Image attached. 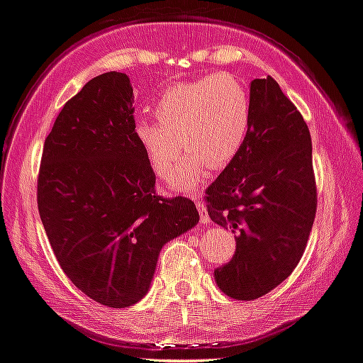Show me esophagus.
Listing matches in <instances>:
<instances>
[{
	"instance_id": "34e87169",
	"label": "esophagus",
	"mask_w": 363,
	"mask_h": 363,
	"mask_svg": "<svg viewBox=\"0 0 363 363\" xmlns=\"http://www.w3.org/2000/svg\"><path fill=\"white\" fill-rule=\"evenodd\" d=\"M194 201H196V206H197V211H199V218L203 224H210V217H208V211L206 208H204V203L201 201V196H192Z\"/></svg>"
}]
</instances>
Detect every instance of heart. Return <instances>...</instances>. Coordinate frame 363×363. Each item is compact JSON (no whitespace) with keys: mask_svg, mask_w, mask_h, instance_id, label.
Returning <instances> with one entry per match:
<instances>
[{"mask_svg":"<svg viewBox=\"0 0 363 363\" xmlns=\"http://www.w3.org/2000/svg\"><path fill=\"white\" fill-rule=\"evenodd\" d=\"M157 121H135L134 135L150 167L166 180L180 157L169 186L189 192L206 178L208 166L218 169L240 152L250 127V100L242 82L215 74L167 88L155 104Z\"/></svg>","mask_w":363,"mask_h":363,"instance_id":"obj_1","label":"heart"}]
</instances>
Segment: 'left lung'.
Returning a JSON list of instances; mask_svg holds the SVG:
<instances>
[{"instance_id": "obj_1", "label": "left lung", "mask_w": 363, "mask_h": 363, "mask_svg": "<svg viewBox=\"0 0 363 363\" xmlns=\"http://www.w3.org/2000/svg\"><path fill=\"white\" fill-rule=\"evenodd\" d=\"M250 127L235 159L208 186V215L235 229L233 259L213 272L222 293L256 300L291 275L315 217L308 127L272 77L250 82Z\"/></svg>"}]
</instances>
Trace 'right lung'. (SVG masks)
Masks as SVG:
<instances>
[{"instance_id": "obj_1", "label": "right lung", "mask_w": 363, "mask_h": 363, "mask_svg": "<svg viewBox=\"0 0 363 363\" xmlns=\"http://www.w3.org/2000/svg\"><path fill=\"white\" fill-rule=\"evenodd\" d=\"M132 102L127 74L86 82L56 118L38 174V211L61 270L113 308L138 303L162 247L199 222L190 199L155 194Z\"/></svg>"}]
</instances>
